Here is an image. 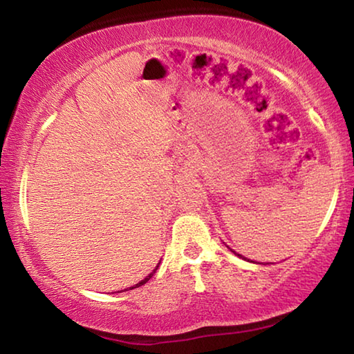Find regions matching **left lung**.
<instances>
[{"mask_svg": "<svg viewBox=\"0 0 354 354\" xmlns=\"http://www.w3.org/2000/svg\"><path fill=\"white\" fill-rule=\"evenodd\" d=\"M231 251H232V250H231ZM232 253H234V254H237V253H236V251H232ZM237 256H239V257H242V259H245V257H243L242 254H237Z\"/></svg>", "mask_w": 354, "mask_h": 354, "instance_id": "obj_1", "label": "left lung"}]
</instances>
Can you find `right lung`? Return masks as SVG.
<instances>
[{
  "mask_svg": "<svg viewBox=\"0 0 354 354\" xmlns=\"http://www.w3.org/2000/svg\"><path fill=\"white\" fill-rule=\"evenodd\" d=\"M158 267H159V266H158ZM158 267H156V268H154V270H153L151 273H149V274H148V277H147L145 279H142V281H140V283H137L136 286H133V287H129V290H131V289H136V287H140V286H143V284H145V283H147V281H148L149 278H151V277H153V274L156 273V270H158Z\"/></svg>",
  "mask_w": 354,
  "mask_h": 354,
  "instance_id": "right-lung-1",
  "label": "right lung"
}]
</instances>
